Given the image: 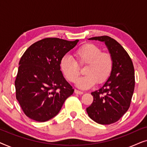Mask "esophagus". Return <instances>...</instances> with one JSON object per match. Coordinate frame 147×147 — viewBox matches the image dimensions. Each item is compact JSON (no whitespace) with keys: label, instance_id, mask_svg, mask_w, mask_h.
Instances as JSON below:
<instances>
[{"label":"esophagus","instance_id":"34e87169","mask_svg":"<svg viewBox=\"0 0 147 147\" xmlns=\"http://www.w3.org/2000/svg\"><path fill=\"white\" fill-rule=\"evenodd\" d=\"M74 92H75V93H76V94H80V95H81V94H84L83 92L79 91V90H74Z\"/></svg>","mask_w":147,"mask_h":147}]
</instances>
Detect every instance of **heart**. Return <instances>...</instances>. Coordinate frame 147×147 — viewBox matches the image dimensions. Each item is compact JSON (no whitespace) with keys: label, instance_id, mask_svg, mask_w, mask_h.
<instances>
[{"label":"heart","instance_id":"obj_1","mask_svg":"<svg viewBox=\"0 0 147 147\" xmlns=\"http://www.w3.org/2000/svg\"><path fill=\"white\" fill-rule=\"evenodd\" d=\"M74 55L80 65L86 64L84 69L85 75L76 82L78 88L88 90L96 82H105L112 74L114 60L111 54L102 51L99 46L93 43H86L76 50ZM60 69L64 77L69 82H75L80 75V68L75 59L71 56L65 55L60 60Z\"/></svg>","mask_w":147,"mask_h":147}]
</instances>
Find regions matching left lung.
<instances>
[{"instance_id": "obj_1", "label": "left lung", "mask_w": 147, "mask_h": 147, "mask_svg": "<svg viewBox=\"0 0 147 147\" xmlns=\"http://www.w3.org/2000/svg\"><path fill=\"white\" fill-rule=\"evenodd\" d=\"M104 42L113 57L112 74L104 86L92 92L94 101L86 108L88 116L100 124L117 122L130 107L134 90V69L131 58L120 44L108 36L90 38Z\"/></svg>"}]
</instances>
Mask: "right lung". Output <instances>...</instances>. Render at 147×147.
Here are the masks:
<instances>
[{
  "label": "right lung",
  "instance_id": "right-lung-1",
  "mask_svg": "<svg viewBox=\"0 0 147 147\" xmlns=\"http://www.w3.org/2000/svg\"><path fill=\"white\" fill-rule=\"evenodd\" d=\"M78 41L45 38L23 53L15 85L17 100L29 118L37 122L51 119L73 94L74 90L64 78L59 63Z\"/></svg>",
  "mask_w": 147,
  "mask_h": 147
}]
</instances>
